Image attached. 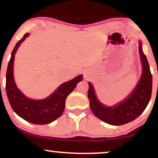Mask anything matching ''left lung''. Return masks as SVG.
<instances>
[{
    "label": "left lung",
    "instance_id": "1",
    "mask_svg": "<svg viewBox=\"0 0 158 158\" xmlns=\"http://www.w3.org/2000/svg\"><path fill=\"white\" fill-rule=\"evenodd\" d=\"M139 51L143 65L142 77L135 90L126 100L114 107H106L97 99L91 83H88V97L90 108L94 115L103 122L113 126L126 124L137 119L148 106L152 97V75L140 42Z\"/></svg>",
    "mask_w": 158,
    "mask_h": 158
}]
</instances>
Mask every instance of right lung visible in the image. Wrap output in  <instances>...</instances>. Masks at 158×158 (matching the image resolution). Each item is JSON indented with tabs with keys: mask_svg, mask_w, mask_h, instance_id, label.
Returning <instances> with one entry per match:
<instances>
[{
	"mask_svg": "<svg viewBox=\"0 0 158 158\" xmlns=\"http://www.w3.org/2000/svg\"><path fill=\"white\" fill-rule=\"evenodd\" d=\"M28 35L29 34L26 33L18 41L11 54L6 74V95L12 110L21 118L36 125L48 124L62 114L67 97L82 79V76L79 75L72 80L63 83L47 99L32 100L27 98L16 87L13 77V62L16 50Z\"/></svg>",
	"mask_w": 158,
	"mask_h": 158,
	"instance_id": "obj_1",
	"label": "right lung"
}]
</instances>
